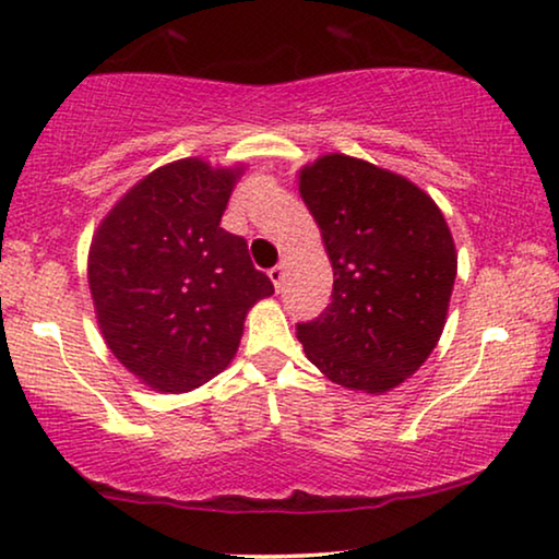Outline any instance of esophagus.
<instances>
[{
	"label": "esophagus",
	"mask_w": 559,
	"mask_h": 559,
	"mask_svg": "<svg viewBox=\"0 0 559 559\" xmlns=\"http://www.w3.org/2000/svg\"><path fill=\"white\" fill-rule=\"evenodd\" d=\"M269 278L273 281V286L281 288V283H283V265H276V269H271L269 271Z\"/></svg>",
	"instance_id": "obj_1"
}]
</instances>
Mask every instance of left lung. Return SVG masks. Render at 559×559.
I'll return each instance as SVG.
<instances>
[{
    "label": "left lung",
    "instance_id": "1",
    "mask_svg": "<svg viewBox=\"0 0 559 559\" xmlns=\"http://www.w3.org/2000/svg\"><path fill=\"white\" fill-rule=\"evenodd\" d=\"M298 192L334 271L332 304L296 326L298 342L342 388L390 392L443 334L459 269L443 212L411 179L347 154L306 164Z\"/></svg>",
    "mask_w": 559,
    "mask_h": 559
}]
</instances>
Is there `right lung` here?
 Returning a JSON list of instances; mask_svg holds the SVG:
<instances>
[{
  "label": "right lung",
  "instance_id": "obj_1",
  "mask_svg": "<svg viewBox=\"0 0 559 559\" xmlns=\"http://www.w3.org/2000/svg\"><path fill=\"white\" fill-rule=\"evenodd\" d=\"M246 167L177 159L139 179L100 219L88 250L98 329L156 392H190L238 352L248 311L273 294L248 242L219 227Z\"/></svg>",
  "mask_w": 559,
  "mask_h": 559
}]
</instances>
